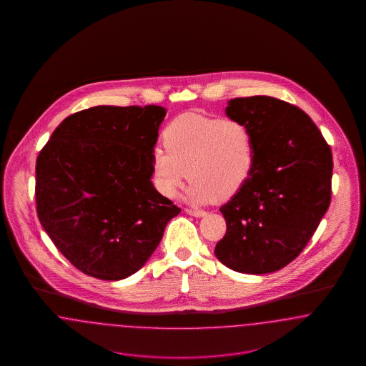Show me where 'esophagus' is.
Listing matches in <instances>:
<instances>
[{
  "instance_id": "esophagus-1",
  "label": "esophagus",
  "mask_w": 366,
  "mask_h": 366,
  "mask_svg": "<svg viewBox=\"0 0 366 366\" xmlns=\"http://www.w3.org/2000/svg\"><path fill=\"white\" fill-rule=\"evenodd\" d=\"M185 211H187V214H189L192 217H196V218H202V217L206 215V211H204V209H187Z\"/></svg>"
}]
</instances>
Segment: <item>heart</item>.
<instances>
[{
	"instance_id": "obj_1",
	"label": "heart",
	"mask_w": 366,
	"mask_h": 366,
	"mask_svg": "<svg viewBox=\"0 0 366 366\" xmlns=\"http://www.w3.org/2000/svg\"><path fill=\"white\" fill-rule=\"evenodd\" d=\"M163 142L166 149L157 147L152 152V177L157 191L169 199L189 174V202L227 200L240 192L254 169V137L237 119L187 112L166 126Z\"/></svg>"
}]
</instances>
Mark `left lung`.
Returning <instances> with one entry per match:
<instances>
[{
  "mask_svg": "<svg viewBox=\"0 0 366 366\" xmlns=\"http://www.w3.org/2000/svg\"><path fill=\"white\" fill-rule=\"evenodd\" d=\"M225 112L249 127L255 162L219 209L227 234L214 254L239 273H273L302 252L330 207L331 148L307 114L279 99H232Z\"/></svg>",
  "mask_w": 366,
  "mask_h": 366,
  "instance_id": "1",
  "label": "left lung"
}]
</instances>
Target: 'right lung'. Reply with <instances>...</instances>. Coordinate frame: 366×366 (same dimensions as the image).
I'll return each instance as SVG.
<instances>
[{
    "mask_svg": "<svg viewBox=\"0 0 366 366\" xmlns=\"http://www.w3.org/2000/svg\"><path fill=\"white\" fill-rule=\"evenodd\" d=\"M164 117L157 105L92 107L60 123L36 157L39 222L87 276L139 272L181 212L151 181Z\"/></svg>",
    "mask_w": 366,
    "mask_h": 366,
    "instance_id": "add662e5",
    "label": "right lung"
}]
</instances>
